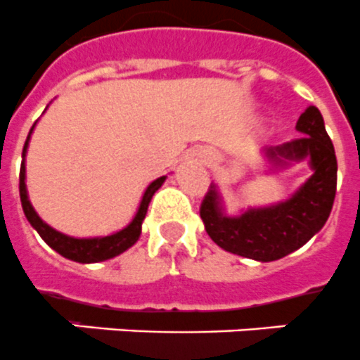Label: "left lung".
Segmentation results:
<instances>
[{
	"label": "left lung",
	"instance_id": "1",
	"mask_svg": "<svg viewBox=\"0 0 360 360\" xmlns=\"http://www.w3.org/2000/svg\"><path fill=\"white\" fill-rule=\"evenodd\" d=\"M296 129L303 136L283 146L266 148L274 165L285 160H311L314 174L290 200L244 214L221 212L218 192L210 185L200 207L205 231L221 250L261 262L277 261L311 240L331 214L337 194V155L320 110L311 105L300 116Z\"/></svg>",
	"mask_w": 360,
	"mask_h": 360
}]
</instances>
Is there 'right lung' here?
<instances>
[{
  "label": "right lung",
  "mask_w": 360,
  "mask_h": 360,
  "mask_svg": "<svg viewBox=\"0 0 360 360\" xmlns=\"http://www.w3.org/2000/svg\"><path fill=\"white\" fill-rule=\"evenodd\" d=\"M34 125L31 127L27 134V140L23 144L22 151V168H20V200H22L23 212H25V218L29 220V224L37 229V233L44 238V242L48 244L49 248H53L57 253H60L63 257L70 259V261L75 262H101L107 261V259H112V257L124 253L125 250H129L134 242L139 240L140 231H142V221L146 218V212H148V205H150L151 198L157 190L160 188V185L165 183L166 175L155 179L148 188H146L144 195H142V201H140V207L134 214L133 221L129 226L124 227L118 233H112L109 236H99V238H74V236H66L63 233L55 231L53 227H49L48 224H44L40 220V216L34 212L33 205L29 203L27 198V188H25V153H27L29 139H31V133H33Z\"/></svg>",
  "instance_id": "obj_1"
}]
</instances>
